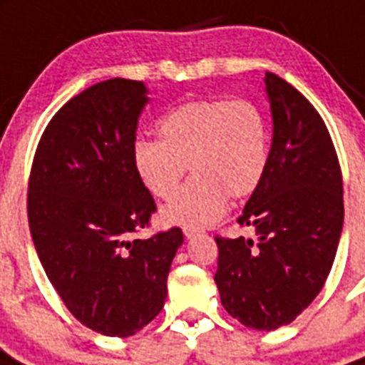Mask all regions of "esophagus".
<instances>
[{"label": "esophagus", "mask_w": 365, "mask_h": 365, "mask_svg": "<svg viewBox=\"0 0 365 365\" xmlns=\"http://www.w3.org/2000/svg\"><path fill=\"white\" fill-rule=\"evenodd\" d=\"M182 232H185V236L186 238H195V236L199 235V232H201V230L199 229H195V227H185V230H182Z\"/></svg>", "instance_id": "esophagus-1"}]
</instances>
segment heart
Here are the masks:
<instances>
[{
	"mask_svg": "<svg viewBox=\"0 0 365 365\" xmlns=\"http://www.w3.org/2000/svg\"><path fill=\"white\" fill-rule=\"evenodd\" d=\"M160 142L140 140L133 164L142 185L170 199L188 166L192 179L162 220L171 225L205 227L223 214L227 197H247L260 186L269 164V127L251 101L203 99L171 110L157 125Z\"/></svg>",
	"mask_w": 365,
	"mask_h": 365,
	"instance_id": "b5f03b06",
	"label": "heart"
}]
</instances>
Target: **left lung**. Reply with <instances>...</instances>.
I'll use <instances>...</instances> for the list:
<instances>
[{
	"label": "left lung",
	"instance_id": "obj_1",
	"mask_svg": "<svg viewBox=\"0 0 365 365\" xmlns=\"http://www.w3.org/2000/svg\"><path fill=\"white\" fill-rule=\"evenodd\" d=\"M273 118L269 164L238 217L257 238H216L221 304L242 325L275 331L312 303L331 273L344 227V182L312 103L266 71Z\"/></svg>",
	"mask_w": 365,
	"mask_h": 365
}]
</instances>
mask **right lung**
<instances>
[{"mask_svg":"<svg viewBox=\"0 0 365 365\" xmlns=\"http://www.w3.org/2000/svg\"><path fill=\"white\" fill-rule=\"evenodd\" d=\"M142 81L108 79L51 118L34 153L27 214L40 264L76 319L105 336L142 331L164 307L179 227L130 236L157 210L133 164Z\"/></svg>","mask_w":365,"mask_h":365,"instance_id":"1","label":"right lung"}]
</instances>
